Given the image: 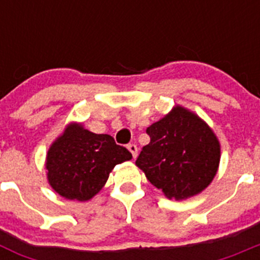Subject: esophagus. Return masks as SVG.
Returning <instances> with one entry per match:
<instances>
[{
  "mask_svg": "<svg viewBox=\"0 0 260 260\" xmlns=\"http://www.w3.org/2000/svg\"><path fill=\"white\" fill-rule=\"evenodd\" d=\"M127 150L130 151V152H132V155H133V157H137L138 156V147H137V144H128L127 146Z\"/></svg>",
  "mask_w": 260,
  "mask_h": 260,
  "instance_id": "obj_1",
  "label": "esophagus"
}]
</instances>
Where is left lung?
<instances>
[{"label":"left lung","instance_id":"left-lung-1","mask_svg":"<svg viewBox=\"0 0 260 260\" xmlns=\"http://www.w3.org/2000/svg\"><path fill=\"white\" fill-rule=\"evenodd\" d=\"M146 132L151 141L135 164L168 198H190L210 185L219 168L220 144L197 114L177 105Z\"/></svg>","mask_w":260,"mask_h":260}]
</instances>
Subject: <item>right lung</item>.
<instances>
[{"label":"right lung","instance_id":"add662e5","mask_svg":"<svg viewBox=\"0 0 260 260\" xmlns=\"http://www.w3.org/2000/svg\"><path fill=\"white\" fill-rule=\"evenodd\" d=\"M132 157L113 137L95 134L74 123L48 151V181L63 198L88 201L103 189L112 169Z\"/></svg>","mask_w":260,"mask_h":260}]
</instances>
